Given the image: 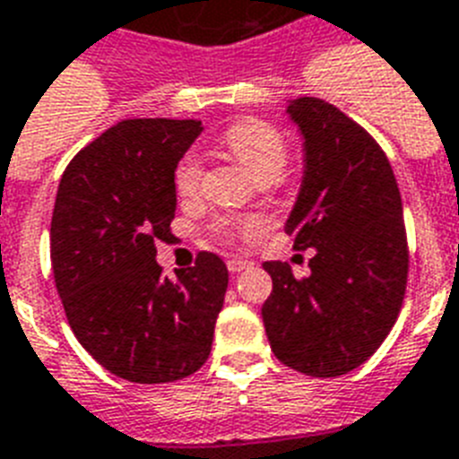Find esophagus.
Wrapping results in <instances>:
<instances>
[{
  "mask_svg": "<svg viewBox=\"0 0 459 459\" xmlns=\"http://www.w3.org/2000/svg\"><path fill=\"white\" fill-rule=\"evenodd\" d=\"M229 271L230 273H240V271H245V268H249V262H245V259H229Z\"/></svg>",
  "mask_w": 459,
  "mask_h": 459,
  "instance_id": "34e87169",
  "label": "esophagus"
}]
</instances>
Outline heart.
Here are the masks:
<instances>
[{"mask_svg":"<svg viewBox=\"0 0 459 459\" xmlns=\"http://www.w3.org/2000/svg\"><path fill=\"white\" fill-rule=\"evenodd\" d=\"M223 145L229 148L247 171L259 181H273L288 162V141L273 125L264 120H245L229 126L221 136ZM203 162L195 152H186L178 160L177 171H174V186L181 197H193L200 193L203 186ZM259 229V221L252 217L219 219L214 223V233L223 240H236L240 236H247Z\"/></svg>","mask_w":459,"mask_h":459,"instance_id":"obj_1","label":"heart"}]
</instances>
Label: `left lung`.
Masks as SVG:
<instances>
[{"label":"left lung","mask_w":459,"mask_h":459,"mask_svg":"<svg viewBox=\"0 0 459 459\" xmlns=\"http://www.w3.org/2000/svg\"><path fill=\"white\" fill-rule=\"evenodd\" d=\"M304 136V181L285 233L316 249L294 278L273 281L262 318L275 359L311 377H339L370 359L396 323L408 282V238L396 177L379 143L323 99L292 100Z\"/></svg>","instance_id":"8db88e82"}]
</instances>
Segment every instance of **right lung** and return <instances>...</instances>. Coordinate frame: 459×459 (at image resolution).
<instances>
[{"label": "right lung", "mask_w": 459, "mask_h": 459, "mask_svg": "<svg viewBox=\"0 0 459 459\" xmlns=\"http://www.w3.org/2000/svg\"><path fill=\"white\" fill-rule=\"evenodd\" d=\"M197 120H122L65 167L51 217V266L74 337L108 372L177 382L210 359L229 268L212 252L177 281L155 262L177 212L174 171Z\"/></svg>", "instance_id": "obj_1"}]
</instances>
